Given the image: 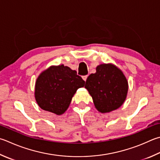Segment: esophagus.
Instances as JSON below:
<instances>
[{"mask_svg": "<svg viewBox=\"0 0 160 160\" xmlns=\"http://www.w3.org/2000/svg\"><path fill=\"white\" fill-rule=\"evenodd\" d=\"M82 78H83V79L86 81V79H87V78H88V75H85V76H83Z\"/></svg>", "mask_w": 160, "mask_h": 160, "instance_id": "obj_1", "label": "esophagus"}]
</instances>
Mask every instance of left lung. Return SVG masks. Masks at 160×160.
<instances>
[{
	"label": "left lung",
	"mask_w": 160,
	"mask_h": 160,
	"mask_svg": "<svg viewBox=\"0 0 160 160\" xmlns=\"http://www.w3.org/2000/svg\"><path fill=\"white\" fill-rule=\"evenodd\" d=\"M85 88L91 95L95 108L102 113L118 108L124 103L128 82L122 72L111 63L101 64L87 78Z\"/></svg>",
	"instance_id": "8db88e82"
}]
</instances>
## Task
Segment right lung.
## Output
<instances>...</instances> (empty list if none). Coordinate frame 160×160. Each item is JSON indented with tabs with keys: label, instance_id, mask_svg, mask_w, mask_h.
<instances>
[{
	"label": "right lung",
	"instance_id": "add662e5",
	"mask_svg": "<svg viewBox=\"0 0 160 160\" xmlns=\"http://www.w3.org/2000/svg\"><path fill=\"white\" fill-rule=\"evenodd\" d=\"M84 84L77 72L68 66H51L36 80L35 100L42 109L61 115L70 106L77 89Z\"/></svg>",
	"mask_w": 160,
	"mask_h": 160
}]
</instances>
